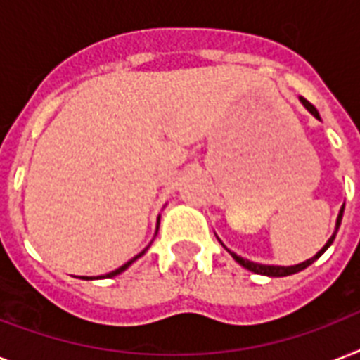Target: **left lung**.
<instances>
[{
	"label": "left lung",
	"mask_w": 360,
	"mask_h": 360,
	"mask_svg": "<svg viewBox=\"0 0 360 360\" xmlns=\"http://www.w3.org/2000/svg\"><path fill=\"white\" fill-rule=\"evenodd\" d=\"M299 101H301L302 106H304V108H307L308 112H310V114H312L314 117H316V120L321 121V117H319V112L316 108H314L312 104L308 103L307 98L299 97ZM342 217H344V205H342V207H340V213H338V219H336L335 231H333V236L329 237V240L325 243L323 248H321V250H319L318 254H316V256H312V257H310V259H307V262L297 263V265H288V267H284V265H265V263H256V262H250V259H245V257L237 256L236 252H231L230 248H226V245H224V243H222V240L219 239V237H217V239H219V243L222 246H224L226 250L230 252L231 257H233V259H236V262L239 263V265H243V267L248 269V271H252V273L263 274V276H290V274L299 273V271H302V269H307L308 265H312V263L316 262V259H318V257L321 256V254H323V252L327 250V248H329L330 245H333V240H335L336 233H338V228H340V224H342ZM214 236H217V233H214Z\"/></svg>",
	"instance_id": "obj_1"
}]
</instances>
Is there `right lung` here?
Here are the masks:
<instances>
[{"mask_svg":"<svg viewBox=\"0 0 360 360\" xmlns=\"http://www.w3.org/2000/svg\"><path fill=\"white\" fill-rule=\"evenodd\" d=\"M158 226H160V217H158V219H157V231H158ZM157 231H155V236H157ZM149 246H151V243H149V245H147L146 248H143V250H141L140 254H138V256H134V257H132V259H129V262L124 263V265L117 267V269H115V271H112V273L101 274V276H78V278H82V280H101V278H112V276H117V274H121V273H123V271H127V269H129L130 265H132V263H134L136 259H138V257L143 256Z\"/></svg>","mask_w":360,"mask_h":360,"instance_id":"right-lung-1","label":"right lung"}]
</instances>
